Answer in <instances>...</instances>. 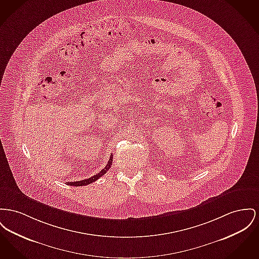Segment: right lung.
I'll use <instances>...</instances> for the list:
<instances>
[{"instance_id": "obj_1", "label": "right lung", "mask_w": 259, "mask_h": 259, "mask_svg": "<svg viewBox=\"0 0 259 259\" xmlns=\"http://www.w3.org/2000/svg\"><path fill=\"white\" fill-rule=\"evenodd\" d=\"M113 155L111 154L110 155V157H109V160H108V162H107V166L104 168V169H102L98 174H96V175H94L93 177L91 178H89V179H85V180H82V181H76V182H68L67 183V185H69V186H85V185H89V184H91V183L95 182V181H97L100 177H102L104 174H106L107 171H108V169L110 168V165L112 164V157Z\"/></svg>"}]
</instances>
